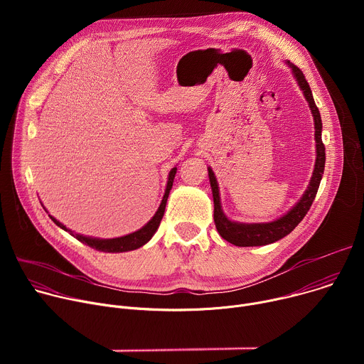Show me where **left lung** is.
Wrapping results in <instances>:
<instances>
[{
	"label": "left lung",
	"instance_id": "left-lung-1",
	"mask_svg": "<svg viewBox=\"0 0 364 364\" xmlns=\"http://www.w3.org/2000/svg\"><path fill=\"white\" fill-rule=\"evenodd\" d=\"M285 63L291 69L294 79L296 80L299 89L302 90V93L308 102L311 114H313V118H314L316 154H317L314 171H313V176H311L309 184H308L306 190L304 191L302 197L291 207V209L284 216H281L279 219H275L272 222H267V223H242V222L230 220L223 213L216 176L210 167H207V170H209L210 187H212V193H213L216 229L225 240H228L229 243H232L235 246H264V245L274 243V242L285 237L287 235H289L298 226V223L304 219V216L308 213L311 204H313V201L316 198V194L320 187V181L324 174L326 148H324V144L321 139L323 124H321L320 111L316 105L313 92H311L304 73L295 65H292L289 62H285Z\"/></svg>",
	"mask_w": 364,
	"mask_h": 364
}]
</instances>
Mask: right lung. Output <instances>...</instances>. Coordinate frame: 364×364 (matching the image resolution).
<instances>
[{"label": "right lung", "mask_w": 364, "mask_h": 364, "mask_svg": "<svg viewBox=\"0 0 364 364\" xmlns=\"http://www.w3.org/2000/svg\"><path fill=\"white\" fill-rule=\"evenodd\" d=\"M176 173H177V167L171 168V171L168 173V180H167V186H166V191H164V196H163V200L160 203V207L157 209V212H155V215L152 216V219L144 225L141 229H138L136 232H132L129 235H125V236H121V237H112V239H100V237H92V236H85V235H80V233H75L72 232L70 229H68L63 223H60L58 219H55L51 215L50 219L53 220L60 229L69 232L73 237H76L77 240H80L82 243L96 249V250H100V252H109V253H121V252H129V250H135L141 246H144L146 242L151 240V237L154 236V233L157 232L160 223H161V219L164 216V212H166V204H167V198H168V194H170V190L173 187V183H174V177H176Z\"/></svg>", "instance_id": "add662e5"}]
</instances>
